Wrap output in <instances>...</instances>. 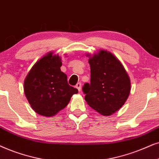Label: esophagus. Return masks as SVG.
Wrapping results in <instances>:
<instances>
[{
	"mask_svg": "<svg viewBox=\"0 0 159 159\" xmlns=\"http://www.w3.org/2000/svg\"><path fill=\"white\" fill-rule=\"evenodd\" d=\"M75 87L78 89V90L79 91V92H81V83H78L75 85Z\"/></svg>",
	"mask_w": 159,
	"mask_h": 159,
	"instance_id": "1",
	"label": "esophagus"
}]
</instances>
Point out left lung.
Instances as JSON below:
<instances>
[{"label": "left lung", "instance_id": "8db88e82", "mask_svg": "<svg viewBox=\"0 0 159 159\" xmlns=\"http://www.w3.org/2000/svg\"><path fill=\"white\" fill-rule=\"evenodd\" d=\"M89 63L91 68L90 84L82 88L89 106L103 116L118 111L127 99L131 89L130 79L123 65L112 53L100 50Z\"/></svg>", "mask_w": 159, "mask_h": 159}]
</instances>
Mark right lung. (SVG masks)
Returning <instances> with one entry per match:
<instances>
[{"mask_svg":"<svg viewBox=\"0 0 159 159\" xmlns=\"http://www.w3.org/2000/svg\"><path fill=\"white\" fill-rule=\"evenodd\" d=\"M49 52L33 65L24 81L25 96L34 111L53 116L64 109L77 89L67 83V75L61 71L62 60Z\"/></svg>","mask_w":159,"mask_h":159,"instance_id":"obj_1","label":"right lung"}]
</instances>
